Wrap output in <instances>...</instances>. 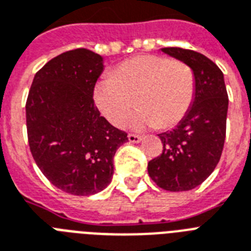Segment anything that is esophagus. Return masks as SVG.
Masks as SVG:
<instances>
[{"instance_id":"esophagus-1","label":"esophagus","mask_w":251,"mask_h":251,"mask_svg":"<svg viewBox=\"0 0 251 251\" xmlns=\"http://www.w3.org/2000/svg\"><path fill=\"white\" fill-rule=\"evenodd\" d=\"M128 140H129V142L137 144V142L141 141L142 137H141V136H138V135H133V133H129V135H128Z\"/></svg>"}]
</instances>
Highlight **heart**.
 I'll list each match as a JSON object with an SVG mask.
<instances>
[{
	"mask_svg": "<svg viewBox=\"0 0 251 251\" xmlns=\"http://www.w3.org/2000/svg\"><path fill=\"white\" fill-rule=\"evenodd\" d=\"M196 97V76L182 62L164 55H137L124 61L110 77L94 87V103L116 127L126 123L136 105L132 127H175L189 113Z\"/></svg>",
	"mask_w": 251,
	"mask_h": 251,
	"instance_id": "obj_1",
	"label": "heart"
}]
</instances>
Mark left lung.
Masks as SVG:
<instances>
[{
	"label": "left lung",
	"instance_id": "8db88e82",
	"mask_svg": "<svg viewBox=\"0 0 251 251\" xmlns=\"http://www.w3.org/2000/svg\"><path fill=\"white\" fill-rule=\"evenodd\" d=\"M162 51L193 70L196 97L177 127L158 135L163 151L148 163V172L162 189L184 192L205 181L219 162L226 140L228 94L223 72L203 54L181 48H163Z\"/></svg>",
	"mask_w": 251,
	"mask_h": 251
}]
</instances>
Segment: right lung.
<instances>
[{
	"instance_id": "obj_1",
	"label": "right lung",
	"mask_w": 251,
	"mask_h": 251,
	"mask_svg": "<svg viewBox=\"0 0 251 251\" xmlns=\"http://www.w3.org/2000/svg\"><path fill=\"white\" fill-rule=\"evenodd\" d=\"M102 71L103 58L92 50L59 54L37 71L25 103L32 157L46 179L74 196L105 189L116 150L128 141L94 106Z\"/></svg>"
}]
</instances>
